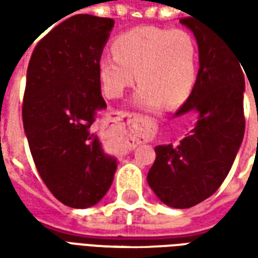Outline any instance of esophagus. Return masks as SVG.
Listing matches in <instances>:
<instances>
[{"instance_id":"obj_1","label":"esophagus","mask_w":258,"mask_h":258,"mask_svg":"<svg viewBox=\"0 0 258 258\" xmlns=\"http://www.w3.org/2000/svg\"><path fill=\"white\" fill-rule=\"evenodd\" d=\"M123 117L127 118V120H128V123H130V120H131V117H133V114H131V113H124ZM145 123H146V120H145Z\"/></svg>"}]
</instances>
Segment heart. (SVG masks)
Returning <instances> with one entry per match:
<instances>
[{"mask_svg":"<svg viewBox=\"0 0 258 258\" xmlns=\"http://www.w3.org/2000/svg\"><path fill=\"white\" fill-rule=\"evenodd\" d=\"M113 55H103L96 70L107 98H118L138 77L134 103L159 109L179 105L190 95L198 77L199 51L194 36L182 29L135 27L112 42Z\"/></svg>","mask_w":258,"mask_h":258,"instance_id":"b5f03b06","label":"heart"}]
</instances>
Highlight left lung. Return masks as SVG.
Segmentation results:
<instances>
[{
    "label": "left lung",
    "mask_w": 258,
    "mask_h": 258,
    "mask_svg": "<svg viewBox=\"0 0 258 258\" xmlns=\"http://www.w3.org/2000/svg\"><path fill=\"white\" fill-rule=\"evenodd\" d=\"M179 22L198 41L199 72L175 116L196 112L198 121L178 145L155 148L148 184L164 205L189 209L210 198L232 167L244 135V77L238 53L211 26L192 15Z\"/></svg>",
    "instance_id": "left-lung-1"
}]
</instances>
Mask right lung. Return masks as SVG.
I'll use <instances>...</instances> for the list:
<instances>
[{"mask_svg": "<svg viewBox=\"0 0 258 258\" xmlns=\"http://www.w3.org/2000/svg\"><path fill=\"white\" fill-rule=\"evenodd\" d=\"M114 20L69 18L31 53L22 117L40 177L63 205L87 209L106 195L117 168L92 123L106 109L96 64Z\"/></svg>", "mask_w": 258, "mask_h": 258, "instance_id": "add662e5", "label": "right lung"}]
</instances>
